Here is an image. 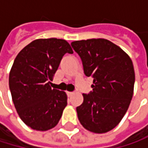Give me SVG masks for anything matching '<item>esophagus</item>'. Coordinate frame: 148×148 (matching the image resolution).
Masks as SVG:
<instances>
[{"mask_svg":"<svg viewBox=\"0 0 148 148\" xmlns=\"http://www.w3.org/2000/svg\"><path fill=\"white\" fill-rule=\"evenodd\" d=\"M67 94H68V96H72L74 94V92H67Z\"/></svg>","mask_w":148,"mask_h":148,"instance_id":"1","label":"esophagus"}]
</instances>
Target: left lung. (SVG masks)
Segmentation results:
<instances>
[{
  "instance_id": "8db88e82",
  "label": "left lung",
  "mask_w": 148,
  "mask_h": 148,
  "mask_svg": "<svg viewBox=\"0 0 148 148\" xmlns=\"http://www.w3.org/2000/svg\"><path fill=\"white\" fill-rule=\"evenodd\" d=\"M84 73L93 79L92 91L76 108L81 125L96 134L113 130L128 110L134 93L132 60L119 46L103 38L71 43Z\"/></svg>"
}]
</instances>
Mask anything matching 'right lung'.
Returning a JSON list of instances; mask_svg holds the SVG:
<instances>
[{
	"instance_id": "1",
	"label": "right lung",
	"mask_w": 148,
	"mask_h": 148,
	"mask_svg": "<svg viewBox=\"0 0 148 148\" xmlns=\"http://www.w3.org/2000/svg\"><path fill=\"white\" fill-rule=\"evenodd\" d=\"M73 54L63 39L41 38L17 55L9 74V88L20 119L31 129L49 130L58 123L67 106V94L50 87L62 56Z\"/></svg>"
}]
</instances>
